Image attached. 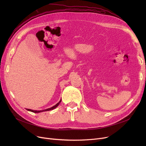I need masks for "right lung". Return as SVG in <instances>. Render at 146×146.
<instances>
[{
  "instance_id": "add662e5",
  "label": "right lung",
  "mask_w": 146,
  "mask_h": 146,
  "mask_svg": "<svg viewBox=\"0 0 146 146\" xmlns=\"http://www.w3.org/2000/svg\"><path fill=\"white\" fill-rule=\"evenodd\" d=\"M61 100H60L56 105H55L54 106H53L52 107H51V108H48V109H46V110H42V111H34V110H30V109H27L28 111H31V112H34V113H39V112H44V111H50V110H52L54 109H55L56 107L58 106V105L60 104V103L61 102Z\"/></svg>"
}]
</instances>
